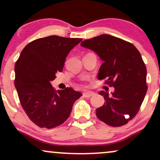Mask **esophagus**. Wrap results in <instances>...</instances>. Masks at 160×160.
<instances>
[{
  "mask_svg": "<svg viewBox=\"0 0 160 160\" xmlns=\"http://www.w3.org/2000/svg\"><path fill=\"white\" fill-rule=\"evenodd\" d=\"M93 95H95V93L93 92H84L82 93V95H83V97H85V98H89V97L92 96Z\"/></svg>",
  "mask_w": 160,
  "mask_h": 160,
  "instance_id": "obj_1",
  "label": "esophagus"
}]
</instances>
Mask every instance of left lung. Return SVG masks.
Listing matches in <instances>:
<instances>
[{
  "instance_id": "left-lung-1",
  "label": "left lung",
  "mask_w": 160,
  "mask_h": 160,
  "mask_svg": "<svg viewBox=\"0 0 160 160\" xmlns=\"http://www.w3.org/2000/svg\"><path fill=\"white\" fill-rule=\"evenodd\" d=\"M80 46L100 57L103 64L98 78H107L106 83L114 87L113 92H99L105 102L97 108V117L111 126L126 124L137 114L148 90L147 68L141 53L131 43L109 34L85 40Z\"/></svg>"
}]
</instances>
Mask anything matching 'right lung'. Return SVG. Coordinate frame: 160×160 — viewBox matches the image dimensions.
Wrapping results in <instances>:
<instances>
[{
	"label": "right lung",
	"instance_id": "1",
	"mask_svg": "<svg viewBox=\"0 0 160 160\" xmlns=\"http://www.w3.org/2000/svg\"><path fill=\"white\" fill-rule=\"evenodd\" d=\"M81 41V38L52 35L33 40L22 51L15 65L14 84L22 107L37 126H60L82 96L72 88L56 91L51 84L56 73L63 70L70 51Z\"/></svg>",
	"mask_w": 160,
	"mask_h": 160
}]
</instances>
